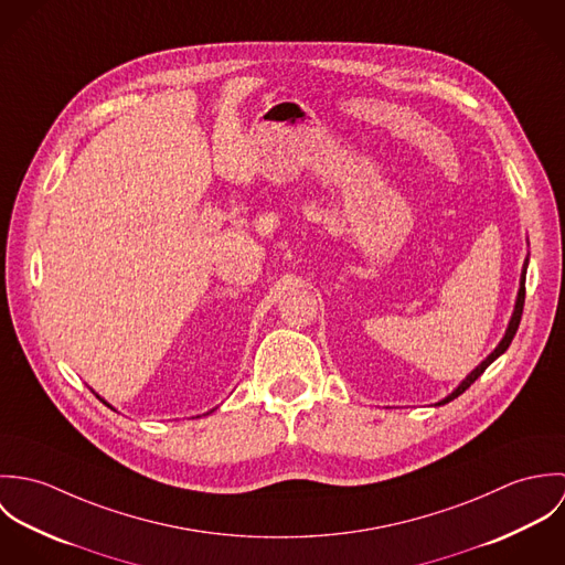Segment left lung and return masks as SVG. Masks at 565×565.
I'll return each instance as SVG.
<instances>
[{
    "label": "left lung",
    "instance_id": "left-lung-1",
    "mask_svg": "<svg viewBox=\"0 0 565 565\" xmlns=\"http://www.w3.org/2000/svg\"><path fill=\"white\" fill-rule=\"evenodd\" d=\"M526 267H529V256L524 258V265H522V274H520V289H518V298H515V307H513V313H511V320H509V326H507V330H504V334H502V339H500V343L484 356L483 361L452 390V394H448L446 398H441L439 404L450 403V401H455V398H459L481 374H483L484 370L500 356V354H504L507 352V348L511 345V341H513V337H515V332H518V326H520V320H522V309H524V282H526Z\"/></svg>",
    "mask_w": 565,
    "mask_h": 565
}]
</instances>
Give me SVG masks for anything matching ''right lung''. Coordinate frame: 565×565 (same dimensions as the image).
I'll use <instances>...</instances> for the list:
<instances>
[{
    "instance_id": "1",
    "label": "right lung",
    "mask_w": 565,
    "mask_h": 565,
    "mask_svg": "<svg viewBox=\"0 0 565 565\" xmlns=\"http://www.w3.org/2000/svg\"><path fill=\"white\" fill-rule=\"evenodd\" d=\"M95 396H97V394H95ZM97 398H99V396H97ZM99 401H102V403L106 404V406H110V404L106 403V401H104V398H99ZM110 408H113V406H110Z\"/></svg>"
}]
</instances>
